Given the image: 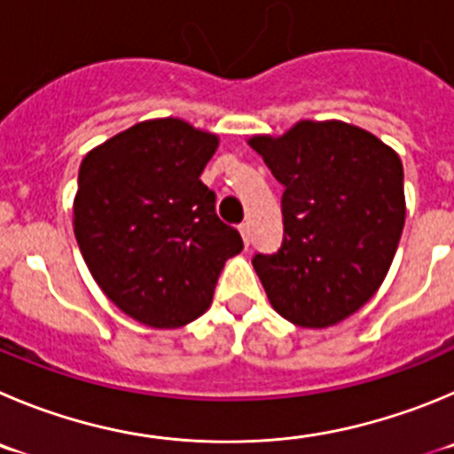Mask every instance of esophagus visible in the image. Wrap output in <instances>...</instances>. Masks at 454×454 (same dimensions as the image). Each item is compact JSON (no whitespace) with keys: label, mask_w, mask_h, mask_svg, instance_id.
I'll return each mask as SVG.
<instances>
[{"label":"esophagus","mask_w":454,"mask_h":454,"mask_svg":"<svg viewBox=\"0 0 454 454\" xmlns=\"http://www.w3.org/2000/svg\"><path fill=\"white\" fill-rule=\"evenodd\" d=\"M239 235H241V239H244V247H248V244H251V223L248 222L241 223Z\"/></svg>","instance_id":"obj_1"}]
</instances>
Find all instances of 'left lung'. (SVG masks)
<instances>
[{"label": "left lung", "mask_w": 454, "mask_h": 454, "mask_svg": "<svg viewBox=\"0 0 454 454\" xmlns=\"http://www.w3.org/2000/svg\"><path fill=\"white\" fill-rule=\"evenodd\" d=\"M248 145L285 185L282 247L253 257L270 307L298 327H333L392 266L405 223L403 163L372 131L342 121H298Z\"/></svg>", "instance_id": "left-lung-1"}]
</instances>
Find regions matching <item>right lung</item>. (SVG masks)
Listing matches in <instances>:
<instances>
[{
  "label": "right lung",
  "mask_w": 454,
  "mask_h": 454,
  "mask_svg": "<svg viewBox=\"0 0 454 454\" xmlns=\"http://www.w3.org/2000/svg\"><path fill=\"white\" fill-rule=\"evenodd\" d=\"M217 147L213 131L152 118L80 163L74 232L84 264L103 294L145 327L176 329L203 316L226 260L244 248L199 179Z\"/></svg>",
  "instance_id": "obj_1"
}]
</instances>
